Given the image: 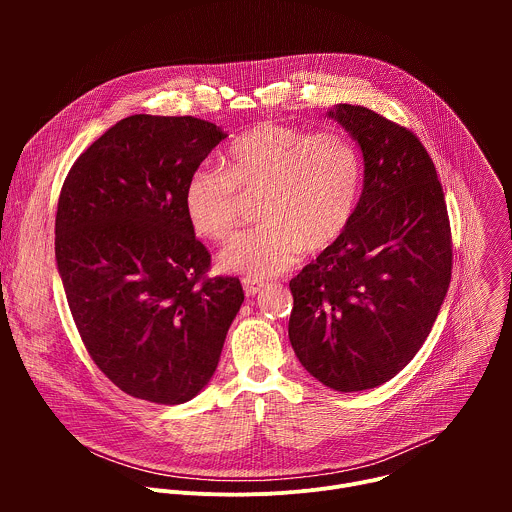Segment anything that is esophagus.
Masks as SVG:
<instances>
[{
	"instance_id": "obj_1",
	"label": "esophagus",
	"mask_w": 512,
	"mask_h": 512,
	"mask_svg": "<svg viewBox=\"0 0 512 512\" xmlns=\"http://www.w3.org/2000/svg\"><path fill=\"white\" fill-rule=\"evenodd\" d=\"M263 287H265V283H263L261 279H253V277H245V279H243V289H245L247 298L257 296Z\"/></svg>"
}]
</instances>
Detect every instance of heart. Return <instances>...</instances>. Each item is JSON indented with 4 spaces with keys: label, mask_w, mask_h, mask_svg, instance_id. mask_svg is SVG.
Instances as JSON below:
<instances>
[{
    "label": "heart",
    "mask_w": 512,
    "mask_h": 512,
    "mask_svg": "<svg viewBox=\"0 0 512 512\" xmlns=\"http://www.w3.org/2000/svg\"><path fill=\"white\" fill-rule=\"evenodd\" d=\"M362 190V158L340 131H308L261 121L225 154L223 170L196 168L182 192L192 231L208 241L229 239L241 223V196H259L263 221L218 255L229 273L271 277L304 255L332 247L350 227Z\"/></svg>",
    "instance_id": "b5f03b06"
}]
</instances>
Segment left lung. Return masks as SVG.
I'll return each mask as SVG.
<instances>
[{
    "instance_id": "1",
    "label": "left lung",
    "mask_w": 512,
    "mask_h": 512,
    "mask_svg": "<svg viewBox=\"0 0 512 512\" xmlns=\"http://www.w3.org/2000/svg\"><path fill=\"white\" fill-rule=\"evenodd\" d=\"M360 145L364 186L346 233L289 281V342L336 391L373 389L423 346L452 279V231L419 137L360 105L328 113Z\"/></svg>"
}]
</instances>
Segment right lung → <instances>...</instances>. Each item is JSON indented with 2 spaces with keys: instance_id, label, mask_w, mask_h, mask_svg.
I'll use <instances>...</instances> for the list:
<instances>
[{
  "instance_id": "right-lung-1",
  "label": "right lung",
  "mask_w": 512,
  "mask_h": 512,
  "mask_svg": "<svg viewBox=\"0 0 512 512\" xmlns=\"http://www.w3.org/2000/svg\"><path fill=\"white\" fill-rule=\"evenodd\" d=\"M227 135L210 121L131 115L72 164L56 210V263L81 340L123 393L160 405L198 395L245 294L208 277L182 192Z\"/></svg>"
}]
</instances>
